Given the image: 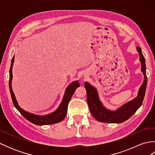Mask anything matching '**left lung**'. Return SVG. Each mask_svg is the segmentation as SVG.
Instances as JSON below:
<instances>
[{
	"mask_svg": "<svg viewBox=\"0 0 155 155\" xmlns=\"http://www.w3.org/2000/svg\"><path fill=\"white\" fill-rule=\"evenodd\" d=\"M137 49L140 55L139 59L141 62V71L144 74V81L140 87L137 97L123 105L117 111H110L104 108L99 100L96 88L91 86L89 83L85 82L84 87L87 91V101L88 107L92 115L98 121L106 123H123L133 116L142 104L145 94L147 77L146 74L145 59L142 53L141 48L137 47Z\"/></svg>",
	"mask_w": 155,
	"mask_h": 155,
	"instance_id": "obj_1",
	"label": "left lung"
}]
</instances>
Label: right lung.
Here are the masks:
<instances>
[{
    "mask_svg": "<svg viewBox=\"0 0 155 155\" xmlns=\"http://www.w3.org/2000/svg\"><path fill=\"white\" fill-rule=\"evenodd\" d=\"M13 62H14V57L12 58L11 68H10L9 71V88L10 92H11V98L14 104V106L16 107L21 114L25 118L31 122L32 123L37 125H47V124H52L59 123V122L62 121L65 118L66 115H67V108L68 104L70 102L71 98L73 95L75 90L77 89V88L80 87L79 83L78 81H74L73 83H72L67 88V89L65 91V93L63 97V99H62L60 106L56 110L54 113L51 114H49L47 115H45V116H40V115H37L28 113L22 109L21 107H19V105L17 103V101L16 100V98L15 97V94L13 93V91L12 89L11 86V81L12 77V68L13 65Z\"/></svg>",
    "mask_w": 155,
    "mask_h": 155,
    "instance_id": "add662e5",
    "label": "right lung"
}]
</instances>
